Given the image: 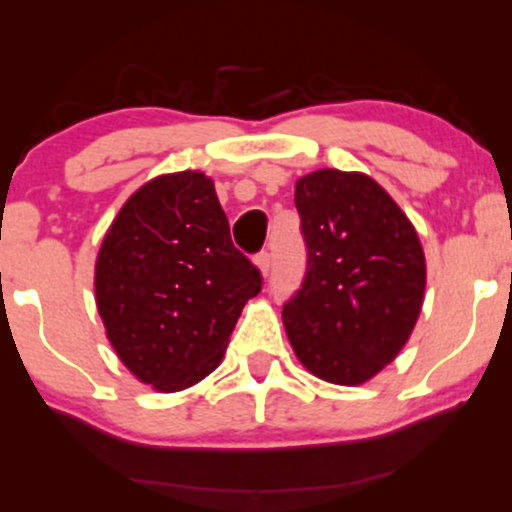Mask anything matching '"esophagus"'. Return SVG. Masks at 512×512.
Listing matches in <instances>:
<instances>
[{"mask_svg": "<svg viewBox=\"0 0 512 512\" xmlns=\"http://www.w3.org/2000/svg\"><path fill=\"white\" fill-rule=\"evenodd\" d=\"M255 262H257V267H260V272L267 276L269 274V267H272V255H269L267 250H262L260 255L255 257Z\"/></svg>", "mask_w": 512, "mask_h": 512, "instance_id": "34e87169", "label": "esophagus"}]
</instances>
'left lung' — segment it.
<instances>
[{
	"instance_id": "1",
	"label": "left lung",
	"mask_w": 512,
	"mask_h": 512,
	"mask_svg": "<svg viewBox=\"0 0 512 512\" xmlns=\"http://www.w3.org/2000/svg\"><path fill=\"white\" fill-rule=\"evenodd\" d=\"M305 243L303 284L284 327L317 378L361 385L399 354L421 313L426 260L419 236L363 173L315 170L296 182Z\"/></svg>"
}]
</instances>
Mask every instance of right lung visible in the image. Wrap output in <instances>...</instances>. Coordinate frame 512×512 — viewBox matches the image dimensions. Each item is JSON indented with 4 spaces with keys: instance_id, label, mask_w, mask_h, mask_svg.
Segmentation results:
<instances>
[{
    "instance_id": "right-lung-1",
    "label": "right lung",
    "mask_w": 512,
    "mask_h": 512,
    "mask_svg": "<svg viewBox=\"0 0 512 512\" xmlns=\"http://www.w3.org/2000/svg\"><path fill=\"white\" fill-rule=\"evenodd\" d=\"M262 274L231 240L204 173L161 175L120 209L96 262V303L120 361L178 392L221 363Z\"/></svg>"
}]
</instances>
